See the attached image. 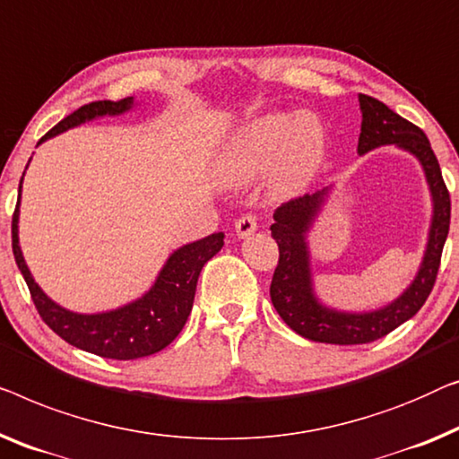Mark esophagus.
Wrapping results in <instances>:
<instances>
[{"label": "esophagus", "instance_id": "obj_1", "mask_svg": "<svg viewBox=\"0 0 459 459\" xmlns=\"http://www.w3.org/2000/svg\"><path fill=\"white\" fill-rule=\"evenodd\" d=\"M258 230V217L255 213H246L236 221L238 238H248Z\"/></svg>", "mask_w": 459, "mask_h": 459}]
</instances>
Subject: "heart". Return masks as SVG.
<instances>
[{"label": "heart", "mask_w": 459, "mask_h": 459, "mask_svg": "<svg viewBox=\"0 0 459 459\" xmlns=\"http://www.w3.org/2000/svg\"><path fill=\"white\" fill-rule=\"evenodd\" d=\"M323 155V132L316 122L269 114L250 122L221 159L225 178L234 184L250 182L271 165L279 190H294L315 174Z\"/></svg>", "instance_id": "heart-1"}]
</instances>
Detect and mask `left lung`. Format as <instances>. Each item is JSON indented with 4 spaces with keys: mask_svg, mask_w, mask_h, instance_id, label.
<instances>
[{
    "mask_svg": "<svg viewBox=\"0 0 459 459\" xmlns=\"http://www.w3.org/2000/svg\"><path fill=\"white\" fill-rule=\"evenodd\" d=\"M358 101L362 109L358 152L364 155L383 144H397L418 157L427 174L430 196H433V223H430L422 264L410 288L389 307L356 315V312H337L323 307L312 291L307 231L312 225V219L321 211L327 188L283 203L275 211L271 236L279 246V261L271 279V302L290 329L307 340L321 343L356 345L377 342L414 316L433 291L437 273H439L441 252L449 234V190L443 182L439 161L430 149L427 134L375 97L358 95Z\"/></svg>",
    "mask_w": 459,
    "mask_h": 459,
    "instance_id": "left-lung-1",
    "label": "left lung"
}]
</instances>
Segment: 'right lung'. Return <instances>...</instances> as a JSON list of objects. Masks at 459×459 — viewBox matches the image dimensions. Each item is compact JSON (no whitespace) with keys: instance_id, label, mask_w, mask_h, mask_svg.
Here are the masks:
<instances>
[{"instance_id":"right-lung-1","label":"right lung","mask_w":459,"mask_h":459,"mask_svg":"<svg viewBox=\"0 0 459 459\" xmlns=\"http://www.w3.org/2000/svg\"><path fill=\"white\" fill-rule=\"evenodd\" d=\"M132 103H134L132 97H126L119 101H92L82 105L74 114L53 126L39 144L59 132L89 122L92 117L124 114L126 109L132 108ZM20 188H22V180H20ZM18 204L20 196L14 215H12V250H14L16 264L29 285L39 315L64 342L91 351V354L111 358V360H134V358L157 354L159 350L176 340L188 321L198 275L207 261H211L223 246L221 231L198 242L186 244L169 256L155 285L136 302L126 304L117 310L101 312V315H78V312L65 310L49 300L32 279L18 244Z\"/></svg>"}]
</instances>
